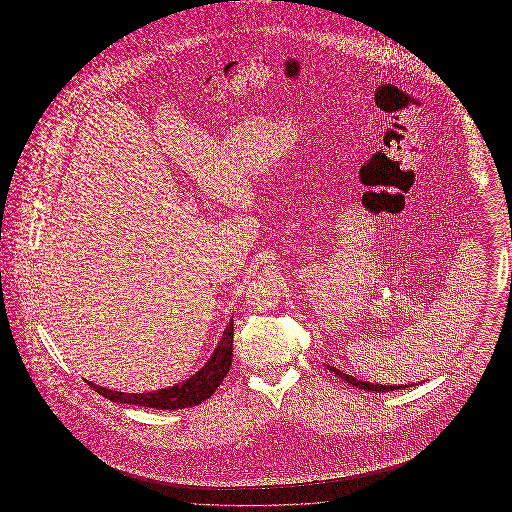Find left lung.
Masks as SVG:
<instances>
[{"label": "left lung", "mask_w": 512, "mask_h": 512, "mask_svg": "<svg viewBox=\"0 0 512 512\" xmlns=\"http://www.w3.org/2000/svg\"><path fill=\"white\" fill-rule=\"evenodd\" d=\"M334 374H338L343 382H347L349 386H355V388H359V390L372 391V393H386V391H395L401 390L403 386H384V384H370V382H363V380H357V378H353V376H349V374H345L343 370L340 368H336V366H328ZM409 386H416V384H409ZM409 386H405V388H409Z\"/></svg>", "instance_id": "8db88e82"}]
</instances>
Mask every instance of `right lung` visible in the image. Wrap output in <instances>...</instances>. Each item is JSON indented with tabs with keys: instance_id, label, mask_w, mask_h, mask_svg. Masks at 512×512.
I'll return each instance as SVG.
<instances>
[{
	"instance_id": "obj_1",
	"label": "right lung",
	"mask_w": 512,
	"mask_h": 512,
	"mask_svg": "<svg viewBox=\"0 0 512 512\" xmlns=\"http://www.w3.org/2000/svg\"><path fill=\"white\" fill-rule=\"evenodd\" d=\"M232 343H234V318L226 324L222 338H220L213 355L209 361L201 366L194 376L188 380L174 384L171 388L159 391H147V393H124V391H113L109 388H101L92 382H88L94 391L103 395L105 399L113 403H126L136 407H149V409H165V411H176V409H188L195 407L201 401L209 399L220 382L224 380L226 372L232 365Z\"/></svg>"
}]
</instances>
